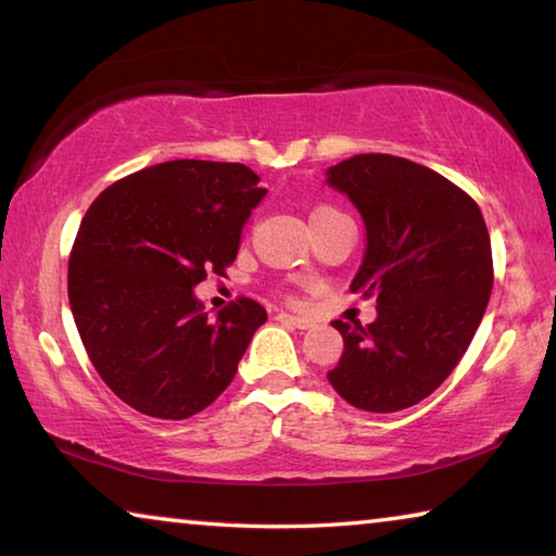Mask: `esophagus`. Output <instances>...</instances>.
Segmentation results:
<instances>
[{
	"label": "esophagus",
	"mask_w": 556,
	"mask_h": 556,
	"mask_svg": "<svg viewBox=\"0 0 556 556\" xmlns=\"http://www.w3.org/2000/svg\"><path fill=\"white\" fill-rule=\"evenodd\" d=\"M277 321L281 324H291L294 328H301V331H306V328H312V318H304V316H294V314H277Z\"/></svg>",
	"instance_id": "34e87169"
}]
</instances>
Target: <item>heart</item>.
<instances>
[{
	"mask_svg": "<svg viewBox=\"0 0 556 556\" xmlns=\"http://www.w3.org/2000/svg\"><path fill=\"white\" fill-rule=\"evenodd\" d=\"M326 211H333V208H326V205H324V208H316L314 215H321V213H326ZM314 215H312V218H314Z\"/></svg>",
	"mask_w": 556,
	"mask_h": 556,
	"instance_id": "1",
	"label": "heart"
}]
</instances>
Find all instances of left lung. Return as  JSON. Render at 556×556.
<instances>
[{"instance_id": "1", "label": "left lung", "mask_w": 556, "mask_h": 556, "mask_svg": "<svg viewBox=\"0 0 556 556\" xmlns=\"http://www.w3.org/2000/svg\"><path fill=\"white\" fill-rule=\"evenodd\" d=\"M326 184L365 223L351 291L378 296L372 324L333 321L343 355L328 382L357 409H407L448 378L481 326L493 289L483 213L448 178L402 156H351L328 168Z\"/></svg>"}]
</instances>
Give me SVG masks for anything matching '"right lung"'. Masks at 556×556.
I'll return each instance as SVG.
<instances>
[{
    "label": "right lung",
    "mask_w": 556,
    "mask_h": 556,
    "mask_svg": "<svg viewBox=\"0 0 556 556\" xmlns=\"http://www.w3.org/2000/svg\"><path fill=\"white\" fill-rule=\"evenodd\" d=\"M244 164L176 159L105 188L75 235L68 299L90 363L122 402L188 419L232 382L267 312L238 299L208 316L193 287L225 275L265 199Z\"/></svg>",
    "instance_id": "1"
}]
</instances>
